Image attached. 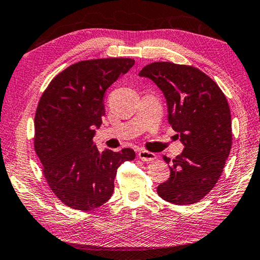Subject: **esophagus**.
<instances>
[{"label": "esophagus", "instance_id": "34e87169", "mask_svg": "<svg viewBox=\"0 0 260 260\" xmlns=\"http://www.w3.org/2000/svg\"><path fill=\"white\" fill-rule=\"evenodd\" d=\"M139 157L142 161L149 162V161H153L156 159V155L153 153V152H149V151H140L139 152Z\"/></svg>", "mask_w": 260, "mask_h": 260}]
</instances>
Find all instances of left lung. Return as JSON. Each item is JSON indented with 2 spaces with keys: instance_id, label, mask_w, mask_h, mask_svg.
I'll return each mask as SVG.
<instances>
[{
  "instance_id": "1",
  "label": "left lung",
  "mask_w": 260,
  "mask_h": 260,
  "mask_svg": "<svg viewBox=\"0 0 260 260\" xmlns=\"http://www.w3.org/2000/svg\"><path fill=\"white\" fill-rule=\"evenodd\" d=\"M153 81L165 94L168 120L184 144L171 164L170 177L156 188L172 204L201 201L220 178L232 145L231 113L224 93L196 68L170 62L146 65L139 73Z\"/></svg>"
}]
</instances>
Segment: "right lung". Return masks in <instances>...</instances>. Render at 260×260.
I'll return each mask as SVG.
<instances>
[{"instance_id": "right-lung-1", "label": "right lung", "mask_w": 260, "mask_h": 260, "mask_svg": "<svg viewBox=\"0 0 260 260\" xmlns=\"http://www.w3.org/2000/svg\"><path fill=\"white\" fill-rule=\"evenodd\" d=\"M135 60H82L56 75L39 100L35 116V151L50 189L65 205L91 211L114 192L118 167L135 157L126 147L100 152L93 144L103 124L104 95Z\"/></svg>"}]
</instances>
